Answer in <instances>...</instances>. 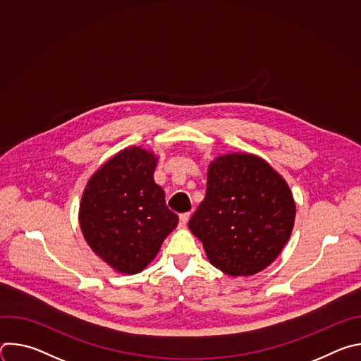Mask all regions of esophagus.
<instances>
[{"instance_id":"1","label":"esophagus","mask_w":361,"mask_h":361,"mask_svg":"<svg viewBox=\"0 0 361 361\" xmlns=\"http://www.w3.org/2000/svg\"><path fill=\"white\" fill-rule=\"evenodd\" d=\"M190 213H183V214H180V224L181 226H185L187 223H188V220H190Z\"/></svg>"}]
</instances>
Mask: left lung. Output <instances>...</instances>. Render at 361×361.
<instances>
[{"instance_id":"obj_1","label":"left lung","mask_w":361,"mask_h":361,"mask_svg":"<svg viewBox=\"0 0 361 361\" xmlns=\"http://www.w3.org/2000/svg\"><path fill=\"white\" fill-rule=\"evenodd\" d=\"M294 219L286 180L263 159L233 152L210 164L207 191L188 227L210 263L237 277L257 274L277 259Z\"/></svg>"}]
</instances>
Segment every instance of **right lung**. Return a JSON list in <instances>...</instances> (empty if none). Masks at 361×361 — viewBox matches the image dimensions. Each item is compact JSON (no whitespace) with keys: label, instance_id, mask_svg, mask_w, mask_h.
<instances>
[{"label":"right lung","instance_id":"obj_1","mask_svg":"<svg viewBox=\"0 0 361 361\" xmlns=\"http://www.w3.org/2000/svg\"><path fill=\"white\" fill-rule=\"evenodd\" d=\"M157 157L130 147L88 180L80 204V227L92 251L118 273L142 271L157 255L178 216L154 181Z\"/></svg>","mask_w":361,"mask_h":361}]
</instances>
